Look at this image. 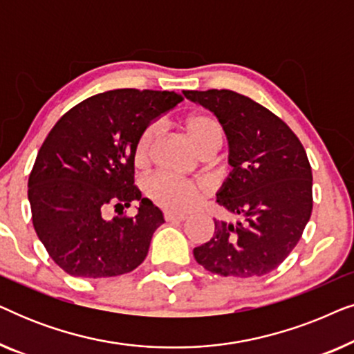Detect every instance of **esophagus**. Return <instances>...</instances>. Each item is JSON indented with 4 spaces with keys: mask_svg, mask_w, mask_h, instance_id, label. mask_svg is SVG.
<instances>
[{
    "mask_svg": "<svg viewBox=\"0 0 354 354\" xmlns=\"http://www.w3.org/2000/svg\"><path fill=\"white\" fill-rule=\"evenodd\" d=\"M164 219L167 222H182L187 219V214H180V212H171V211H166L164 212Z\"/></svg>",
    "mask_w": 354,
    "mask_h": 354,
    "instance_id": "esophagus-1",
    "label": "esophagus"
}]
</instances>
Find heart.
Returning a JSON list of instances; mask_svg holds the SVG:
<instances>
[{"label":"heart","mask_w":354,"mask_h":354,"mask_svg":"<svg viewBox=\"0 0 354 354\" xmlns=\"http://www.w3.org/2000/svg\"><path fill=\"white\" fill-rule=\"evenodd\" d=\"M183 130L203 156H209V154L216 153L221 148L222 138H224L221 124L214 118L203 113L188 114L183 119ZM158 135L159 124L156 122L149 124L140 135L137 147H135L137 166H147L149 162ZM145 188H147V195L156 205L174 211L190 209L203 196H206L211 192L209 183L206 180H185V178L166 176V174H158V176L148 178Z\"/></svg>","instance_id":"b5f03b06"}]
</instances>
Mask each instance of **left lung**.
Segmentation results:
<instances>
[{
	"label": "left lung",
	"instance_id": "8db88e82",
	"mask_svg": "<svg viewBox=\"0 0 354 354\" xmlns=\"http://www.w3.org/2000/svg\"><path fill=\"white\" fill-rule=\"evenodd\" d=\"M216 114L234 167L217 203L236 224L214 219V235L193 250L196 263L224 277H261L277 269L301 239L313 211V172L293 130L248 96L232 90H185Z\"/></svg>",
	"mask_w": 354,
	"mask_h": 354
}]
</instances>
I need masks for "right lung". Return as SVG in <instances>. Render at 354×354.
Segmentation results:
<instances>
[{"mask_svg": "<svg viewBox=\"0 0 354 354\" xmlns=\"http://www.w3.org/2000/svg\"><path fill=\"white\" fill-rule=\"evenodd\" d=\"M183 98L176 91L120 88L90 96L55 124L28 176L38 239L74 277L132 272L147 258L162 212L135 182V147L148 124ZM140 201L135 218L105 219L108 207Z\"/></svg>", "mask_w": 354, "mask_h": 354, "instance_id": "obj_1", "label": "right lung"}]
</instances>
